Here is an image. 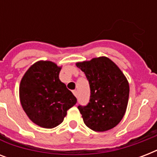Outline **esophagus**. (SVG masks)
<instances>
[{"mask_svg":"<svg viewBox=\"0 0 157 157\" xmlns=\"http://www.w3.org/2000/svg\"><path fill=\"white\" fill-rule=\"evenodd\" d=\"M72 93H73V94L76 96V97H77V94H78V92H77V90H73L72 91Z\"/></svg>","mask_w":157,"mask_h":157,"instance_id":"34e87169","label":"esophagus"}]
</instances>
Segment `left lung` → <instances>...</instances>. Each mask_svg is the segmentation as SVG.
<instances>
[{"mask_svg": "<svg viewBox=\"0 0 157 157\" xmlns=\"http://www.w3.org/2000/svg\"><path fill=\"white\" fill-rule=\"evenodd\" d=\"M85 72L90 88V102L78 109L94 131L103 132L119 124L126 111L129 86L121 69L107 57L76 63Z\"/></svg>", "mask_w": 157, "mask_h": 157, "instance_id": "left-lung-1", "label": "left lung"}]
</instances>
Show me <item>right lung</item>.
Masks as SVG:
<instances>
[{"instance_id": "add662e5", "label": "right lung", "mask_w": 157, "mask_h": 157, "mask_svg": "<svg viewBox=\"0 0 157 157\" xmlns=\"http://www.w3.org/2000/svg\"><path fill=\"white\" fill-rule=\"evenodd\" d=\"M61 67L53 62L38 61L21 80L19 98L29 119L39 126L52 129L63 121L76 98L60 81Z\"/></svg>"}]
</instances>
